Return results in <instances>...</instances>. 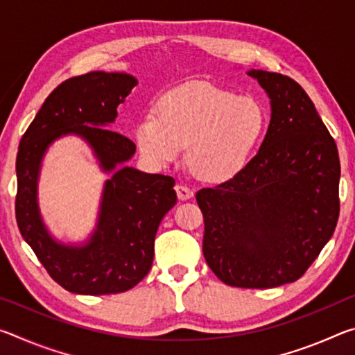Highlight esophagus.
<instances>
[{"label": "esophagus", "mask_w": 355, "mask_h": 355, "mask_svg": "<svg viewBox=\"0 0 355 355\" xmlns=\"http://www.w3.org/2000/svg\"><path fill=\"white\" fill-rule=\"evenodd\" d=\"M175 191H177V196H178L180 200H188V199H191L192 196H194V191L188 188V186H184V184H177Z\"/></svg>", "instance_id": "obj_1"}]
</instances>
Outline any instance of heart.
Here are the masks:
<instances>
[{
	"mask_svg": "<svg viewBox=\"0 0 355 355\" xmlns=\"http://www.w3.org/2000/svg\"><path fill=\"white\" fill-rule=\"evenodd\" d=\"M268 127V112L255 97H239L199 83L163 95L156 114L136 125L135 139L144 158L156 166L188 161L202 180L224 183L249 164Z\"/></svg>",
	"mask_w": 355,
	"mask_h": 355,
	"instance_id": "heart-1",
	"label": "heart"
}]
</instances>
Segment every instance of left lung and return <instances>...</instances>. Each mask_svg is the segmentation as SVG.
<instances>
[{
  "instance_id": "1",
  "label": "left lung",
  "mask_w": 355,
  "mask_h": 355,
  "mask_svg": "<svg viewBox=\"0 0 355 355\" xmlns=\"http://www.w3.org/2000/svg\"><path fill=\"white\" fill-rule=\"evenodd\" d=\"M271 100L258 153L238 177L203 188V257L225 285L275 288L302 277L340 214V158L313 101L290 76L250 70Z\"/></svg>"
}]
</instances>
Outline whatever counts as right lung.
<instances>
[{
  "label": "right lung",
  "mask_w": 355,
  "mask_h": 355,
  "mask_svg": "<svg viewBox=\"0 0 355 355\" xmlns=\"http://www.w3.org/2000/svg\"><path fill=\"white\" fill-rule=\"evenodd\" d=\"M137 84L128 73L69 78L48 95L23 135L17 153L15 218L51 279L70 293L128 291L148 274L161 219L177 203L175 180L125 166L136 152L127 136L111 130L117 107ZM76 134L93 147L110 173L102 195L98 227L84 245L56 242L41 220L37 183L41 159L59 137Z\"/></svg>",
  "instance_id": "add662e5"
}]
</instances>
